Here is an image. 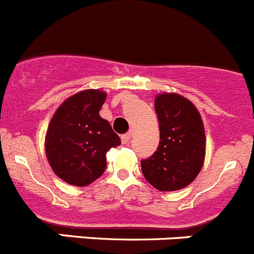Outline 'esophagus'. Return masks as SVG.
Returning <instances> with one entry per match:
<instances>
[{"mask_svg": "<svg viewBox=\"0 0 254 254\" xmlns=\"http://www.w3.org/2000/svg\"><path fill=\"white\" fill-rule=\"evenodd\" d=\"M131 138H132V131H129V132H127V134H124V135L122 136L123 144H129L130 139Z\"/></svg>", "mask_w": 254, "mask_h": 254, "instance_id": "esophagus-1", "label": "esophagus"}]
</instances>
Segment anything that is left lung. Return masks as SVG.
<instances>
[{"label":"left lung","mask_w":254,"mask_h":254,"mask_svg":"<svg viewBox=\"0 0 254 254\" xmlns=\"http://www.w3.org/2000/svg\"><path fill=\"white\" fill-rule=\"evenodd\" d=\"M159 145L140 162L144 177L159 191L185 189L197 177L205 161L206 136L200 113L184 96L163 92L155 96Z\"/></svg>","instance_id":"8db88e82"}]
</instances>
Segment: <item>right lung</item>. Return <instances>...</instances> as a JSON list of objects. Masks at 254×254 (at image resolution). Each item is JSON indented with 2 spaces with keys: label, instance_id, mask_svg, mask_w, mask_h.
I'll return each mask as SVG.
<instances>
[{
  "label": "right lung",
  "instance_id": "add662e5",
  "mask_svg": "<svg viewBox=\"0 0 254 254\" xmlns=\"http://www.w3.org/2000/svg\"><path fill=\"white\" fill-rule=\"evenodd\" d=\"M106 92L84 90L62 102L48 125L45 154L53 172L73 186H87L105 172L106 153L120 145L100 116Z\"/></svg>",
  "mask_w": 254,
  "mask_h": 254
}]
</instances>
